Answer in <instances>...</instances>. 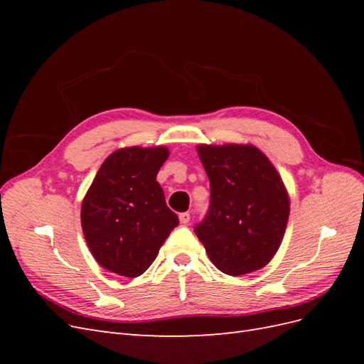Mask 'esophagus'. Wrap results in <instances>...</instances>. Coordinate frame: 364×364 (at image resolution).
<instances>
[{
	"label": "esophagus",
	"mask_w": 364,
	"mask_h": 364,
	"mask_svg": "<svg viewBox=\"0 0 364 364\" xmlns=\"http://www.w3.org/2000/svg\"><path fill=\"white\" fill-rule=\"evenodd\" d=\"M190 213H182V214H179V220H181V223L182 225H188L190 223Z\"/></svg>",
	"instance_id": "esophagus-1"
}]
</instances>
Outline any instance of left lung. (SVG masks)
Here are the masks:
<instances>
[{"mask_svg":"<svg viewBox=\"0 0 364 364\" xmlns=\"http://www.w3.org/2000/svg\"><path fill=\"white\" fill-rule=\"evenodd\" d=\"M209 179L208 213L194 232L230 277L266 266L279 249L290 200L277 168L253 146H199Z\"/></svg>","mask_w":364,"mask_h":364,"instance_id":"obj_1","label":"left lung"}]
</instances>
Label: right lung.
I'll return each mask as SVG.
<instances>
[{"instance_id": "add662e5", "label": "right lung", "mask_w": 364, "mask_h": 364, "mask_svg": "<svg viewBox=\"0 0 364 364\" xmlns=\"http://www.w3.org/2000/svg\"><path fill=\"white\" fill-rule=\"evenodd\" d=\"M167 158L165 147L121 149L97 171L82 203V229L94 258L109 272L139 277L179 225L156 182Z\"/></svg>"}]
</instances>
